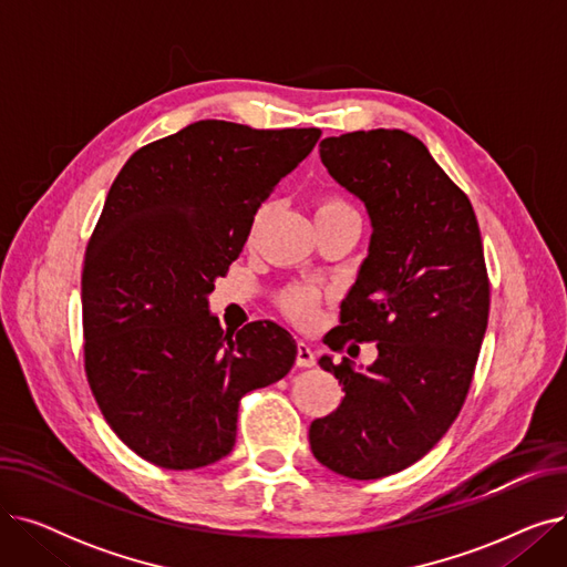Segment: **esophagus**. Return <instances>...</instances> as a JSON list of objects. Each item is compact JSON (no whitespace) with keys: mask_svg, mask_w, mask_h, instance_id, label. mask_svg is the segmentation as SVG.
Returning <instances> with one entry per match:
<instances>
[{"mask_svg":"<svg viewBox=\"0 0 567 567\" xmlns=\"http://www.w3.org/2000/svg\"><path fill=\"white\" fill-rule=\"evenodd\" d=\"M296 365L299 368H312L315 365V353L308 342L296 344Z\"/></svg>","mask_w":567,"mask_h":567,"instance_id":"34e87169","label":"esophagus"}]
</instances>
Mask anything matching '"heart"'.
<instances>
[{
  "instance_id": "1",
  "label": "heart",
  "mask_w": 567,
  "mask_h": 567,
  "mask_svg": "<svg viewBox=\"0 0 567 567\" xmlns=\"http://www.w3.org/2000/svg\"><path fill=\"white\" fill-rule=\"evenodd\" d=\"M351 204L338 195H326L317 202V216L349 212ZM321 303V291L312 285H291L278 293V308L287 315L293 323L308 326L315 321Z\"/></svg>"
}]
</instances>
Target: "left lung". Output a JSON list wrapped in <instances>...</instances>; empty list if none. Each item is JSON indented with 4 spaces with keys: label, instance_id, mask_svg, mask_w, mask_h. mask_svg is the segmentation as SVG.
Returning <instances> with one entry per match:
<instances>
[{
    "label": "left lung",
    "instance_id": "obj_1",
    "mask_svg": "<svg viewBox=\"0 0 567 567\" xmlns=\"http://www.w3.org/2000/svg\"><path fill=\"white\" fill-rule=\"evenodd\" d=\"M326 169L372 218L370 255L326 338L377 342L368 372L323 355L340 406L310 425L312 455L353 481L393 475L427 455L455 423L487 331L489 276L466 193L404 131L326 137Z\"/></svg>",
    "mask_w": 567,
    "mask_h": 567
}]
</instances>
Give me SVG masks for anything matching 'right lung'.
<instances>
[{"mask_svg":"<svg viewBox=\"0 0 567 567\" xmlns=\"http://www.w3.org/2000/svg\"><path fill=\"white\" fill-rule=\"evenodd\" d=\"M319 135L204 118L137 148L116 174L84 252L82 349L103 419L142 460L172 471L223 460L241 398L291 370L282 326L225 333L206 293Z\"/></svg>","mask_w":567,"mask_h":567,"instance_id":"obj_1","label":"right lung"}]
</instances>
